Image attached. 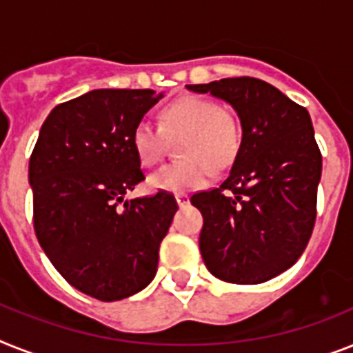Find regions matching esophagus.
Here are the masks:
<instances>
[{
	"label": "esophagus",
	"instance_id": "esophagus-1",
	"mask_svg": "<svg viewBox=\"0 0 353 353\" xmlns=\"http://www.w3.org/2000/svg\"><path fill=\"white\" fill-rule=\"evenodd\" d=\"M174 198H176V203H179L180 208H183V205H188L189 203V194L185 193H176Z\"/></svg>",
	"mask_w": 353,
	"mask_h": 353
}]
</instances>
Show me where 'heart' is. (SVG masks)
Wrapping results in <instances>:
<instances>
[{"label":"heart","mask_w":353,"mask_h":353,"mask_svg":"<svg viewBox=\"0 0 353 353\" xmlns=\"http://www.w3.org/2000/svg\"><path fill=\"white\" fill-rule=\"evenodd\" d=\"M170 141L185 139L180 155L185 160L162 165L148 183L159 191L183 193L208 185L214 170H225L234 162L241 144V128L231 112L200 97H183L165 106L160 113V126L139 122L131 142L144 165L162 160Z\"/></svg>","instance_id":"heart-1"}]
</instances>
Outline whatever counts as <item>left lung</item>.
Returning a JSON list of instances; mask_svg holds the SVG:
<instances>
[{
    "mask_svg": "<svg viewBox=\"0 0 353 353\" xmlns=\"http://www.w3.org/2000/svg\"><path fill=\"white\" fill-rule=\"evenodd\" d=\"M234 108L240 151L222 185L191 196L203 227L200 252L218 279L256 285L298 261L316 222L321 153L303 106L254 77L188 84Z\"/></svg>",
    "mask_w": 353,
    "mask_h": 353,
    "instance_id": "1",
    "label": "left lung"
}]
</instances>
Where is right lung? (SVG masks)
<instances>
[{"label": "right lung", "instance_id": "1", "mask_svg": "<svg viewBox=\"0 0 353 353\" xmlns=\"http://www.w3.org/2000/svg\"><path fill=\"white\" fill-rule=\"evenodd\" d=\"M162 99L153 90H92L55 106L28 164L34 229L57 272L101 301L151 283L173 194L126 200L144 180L131 135Z\"/></svg>", "mask_w": 353, "mask_h": 353}]
</instances>
